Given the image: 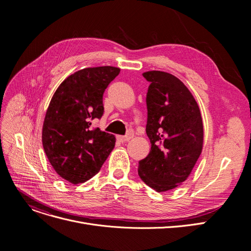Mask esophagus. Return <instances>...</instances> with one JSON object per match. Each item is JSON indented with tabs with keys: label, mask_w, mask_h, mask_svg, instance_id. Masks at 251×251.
I'll return each mask as SVG.
<instances>
[{
	"label": "esophagus",
	"mask_w": 251,
	"mask_h": 251,
	"mask_svg": "<svg viewBox=\"0 0 251 251\" xmlns=\"http://www.w3.org/2000/svg\"><path fill=\"white\" fill-rule=\"evenodd\" d=\"M133 136H134V132H133V131L129 130L128 133H127L126 135H124V136H118V139L120 140V141H122V142H125V141H128L129 139L132 138Z\"/></svg>",
	"instance_id": "34e87169"
}]
</instances>
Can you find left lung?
Masks as SVG:
<instances>
[{"label": "left lung", "mask_w": 251, "mask_h": 251, "mask_svg": "<svg viewBox=\"0 0 251 251\" xmlns=\"http://www.w3.org/2000/svg\"><path fill=\"white\" fill-rule=\"evenodd\" d=\"M151 82L147 95V134L151 149L138 163L140 179L162 192L185 181L202 150L201 111L191 92L174 75L163 71L142 74Z\"/></svg>", "instance_id": "obj_1"}]
</instances>
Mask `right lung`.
<instances>
[{
  "mask_svg": "<svg viewBox=\"0 0 251 251\" xmlns=\"http://www.w3.org/2000/svg\"><path fill=\"white\" fill-rule=\"evenodd\" d=\"M120 69L85 68L67 77L52 96L44 127L43 146L58 175L73 184L99 173L116 137L91 127L103 115L102 96Z\"/></svg>",
  "mask_w": 251,
  "mask_h": 251,
  "instance_id": "right-lung-1",
  "label": "right lung"
}]
</instances>
